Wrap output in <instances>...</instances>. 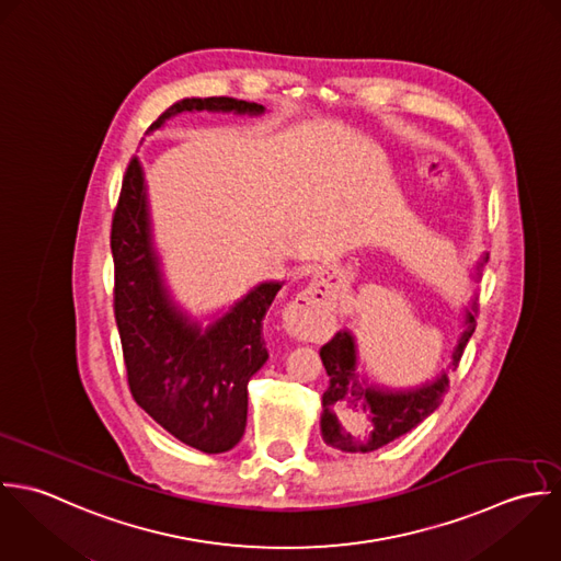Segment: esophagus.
<instances>
[{
	"instance_id": "1",
	"label": "esophagus",
	"mask_w": 561,
	"mask_h": 561,
	"mask_svg": "<svg viewBox=\"0 0 561 561\" xmlns=\"http://www.w3.org/2000/svg\"><path fill=\"white\" fill-rule=\"evenodd\" d=\"M334 275H330L332 279ZM325 279L319 277L314 279L306 290H301L286 308H284V323L290 332H304L308 330L312 323L330 317V312L334 310L336 304V286Z\"/></svg>"
}]
</instances>
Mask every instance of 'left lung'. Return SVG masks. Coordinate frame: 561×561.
I'll return each instance as SVG.
<instances>
[{"label":"left lung","instance_id":"left-lung-1","mask_svg":"<svg viewBox=\"0 0 561 561\" xmlns=\"http://www.w3.org/2000/svg\"><path fill=\"white\" fill-rule=\"evenodd\" d=\"M485 262L488 253L477 262V275ZM477 312L479 304L474 297L466 308L463 332L453 346L448 364L453 370L477 328ZM321 359L330 375V386L323 392L321 434L330 447L344 453H370L412 432L438 410L448 388L447 370L405 390L368 381L357 368V346L348 330L337 332L321 348Z\"/></svg>","mask_w":561,"mask_h":561}]
</instances>
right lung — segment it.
Segmentation results:
<instances>
[{
  "instance_id": "right-lung-1",
  "label": "right lung",
  "mask_w": 561,
  "mask_h": 561,
  "mask_svg": "<svg viewBox=\"0 0 561 561\" xmlns=\"http://www.w3.org/2000/svg\"><path fill=\"white\" fill-rule=\"evenodd\" d=\"M257 114L231 98H191L160 114L147 131L180 113ZM114 319L134 401L171 436L204 453L236 447L247 427V383L268 359L262 319L279 282H262L224 317L202 325L171 297L153 244L145 175L131 158L114 210Z\"/></svg>"
}]
</instances>
